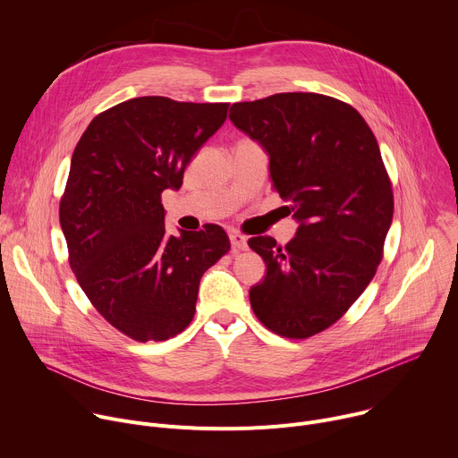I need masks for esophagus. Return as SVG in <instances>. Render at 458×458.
<instances>
[{
	"label": "esophagus",
	"mask_w": 458,
	"mask_h": 458,
	"mask_svg": "<svg viewBox=\"0 0 458 458\" xmlns=\"http://www.w3.org/2000/svg\"><path fill=\"white\" fill-rule=\"evenodd\" d=\"M228 237H230V242H232L233 250H246L248 248V239L242 233H239L235 230H230Z\"/></svg>",
	"instance_id": "esophagus-1"
}]
</instances>
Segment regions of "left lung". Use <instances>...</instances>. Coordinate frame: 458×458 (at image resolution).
Returning a JSON list of instances; mask_svg holds the SVG:
<instances>
[{"label":"left lung","mask_w":458,"mask_h":458,"mask_svg":"<svg viewBox=\"0 0 458 458\" xmlns=\"http://www.w3.org/2000/svg\"><path fill=\"white\" fill-rule=\"evenodd\" d=\"M232 123L270 156L272 186L290 201L295 237H251L267 263L250 304L268 330L308 339L335 324L371 283L394 219L378 143L348 103L284 92L233 103Z\"/></svg>","instance_id":"8db88e82"}]
</instances>
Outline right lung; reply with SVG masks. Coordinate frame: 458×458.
I'll return each instance as SVG.
<instances>
[{
    "instance_id": "right-lung-1",
    "label": "right lung",
    "mask_w": 458,
    "mask_h": 458,
    "mask_svg": "<svg viewBox=\"0 0 458 458\" xmlns=\"http://www.w3.org/2000/svg\"><path fill=\"white\" fill-rule=\"evenodd\" d=\"M228 106L134 98L98 114L76 145L59 203L69 263L92 306L130 339L181 334L203 274L230 250L217 225L168 235L161 203Z\"/></svg>"
}]
</instances>
